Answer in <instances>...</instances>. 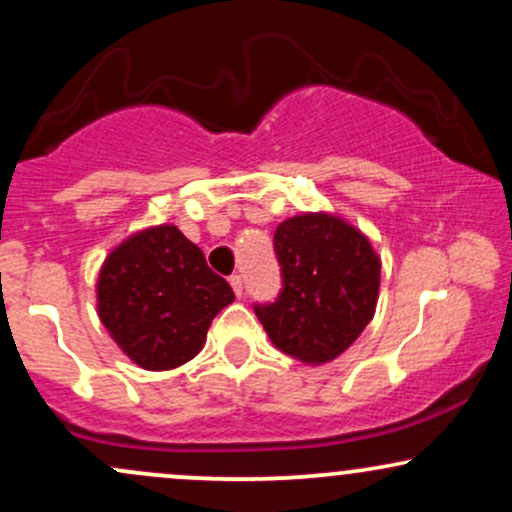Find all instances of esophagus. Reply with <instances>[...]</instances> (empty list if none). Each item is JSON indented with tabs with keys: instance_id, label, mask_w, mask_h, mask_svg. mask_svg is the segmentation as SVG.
I'll return each instance as SVG.
<instances>
[{
	"instance_id": "1",
	"label": "esophagus",
	"mask_w": 512,
	"mask_h": 512,
	"mask_svg": "<svg viewBox=\"0 0 512 512\" xmlns=\"http://www.w3.org/2000/svg\"><path fill=\"white\" fill-rule=\"evenodd\" d=\"M231 289H233V293H236L238 298L243 296V279H240L238 274H233V276H231Z\"/></svg>"
}]
</instances>
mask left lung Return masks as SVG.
Returning a JSON list of instances; mask_svg holds the SVG:
<instances>
[{"label": "left lung", "mask_w": 512, "mask_h": 512, "mask_svg": "<svg viewBox=\"0 0 512 512\" xmlns=\"http://www.w3.org/2000/svg\"><path fill=\"white\" fill-rule=\"evenodd\" d=\"M284 289L257 305L272 344L308 366L342 356L373 320L380 255L361 228L330 211H303L274 231Z\"/></svg>", "instance_id": "8db88e82"}]
</instances>
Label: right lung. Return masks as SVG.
<instances>
[{
    "instance_id": "obj_1",
    "label": "right lung",
    "mask_w": 512,
    "mask_h": 512,
    "mask_svg": "<svg viewBox=\"0 0 512 512\" xmlns=\"http://www.w3.org/2000/svg\"><path fill=\"white\" fill-rule=\"evenodd\" d=\"M236 301L226 279L173 223L146 226L110 250L98 272L96 308L129 361L173 370L192 361L211 320Z\"/></svg>"
}]
</instances>
